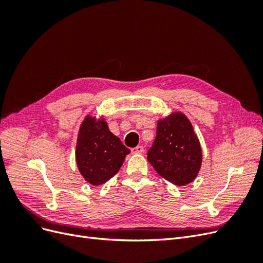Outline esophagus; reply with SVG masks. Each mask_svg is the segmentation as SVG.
I'll return each mask as SVG.
<instances>
[{
    "label": "esophagus",
    "instance_id": "1",
    "mask_svg": "<svg viewBox=\"0 0 263 263\" xmlns=\"http://www.w3.org/2000/svg\"><path fill=\"white\" fill-rule=\"evenodd\" d=\"M144 151L145 150H144V147H142V146H137V147H135V148L132 149L133 154H142Z\"/></svg>",
    "mask_w": 263,
    "mask_h": 263
}]
</instances>
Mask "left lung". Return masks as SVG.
Returning a JSON list of instances; mask_svg holds the SVG:
<instances>
[{
  "instance_id": "1",
  "label": "left lung",
  "mask_w": 263,
  "mask_h": 263,
  "mask_svg": "<svg viewBox=\"0 0 263 263\" xmlns=\"http://www.w3.org/2000/svg\"><path fill=\"white\" fill-rule=\"evenodd\" d=\"M147 159L159 176L176 185L189 184L196 178L202 164V149L184 114L172 113L159 119Z\"/></svg>"
}]
</instances>
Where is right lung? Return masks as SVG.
Wrapping results in <instances>:
<instances>
[{"label": "right lung", "instance_id": "obj_1", "mask_svg": "<svg viewBox=\"0 0 263 263\" xmlns=\"http://www.w3.org/2000/svg\"><path fill=\"white\" fill-rule=\"evenodd\" d=\"M130 153L121 139L109 132L104 118L87 115L79 129L76 160L82 177L92 185H100L113 178L125 157Z\"/></svg>", "mask_w": 263, "mask_h": 263}]
</instances>
